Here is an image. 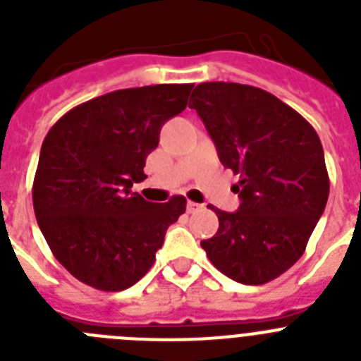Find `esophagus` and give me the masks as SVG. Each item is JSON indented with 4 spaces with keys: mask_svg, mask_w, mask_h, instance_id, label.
Wrapping results in <instances>:
<instances>
[{
    "mask_svg": "<svg viewBox=\"0 0 361 361\" xmlns=\"http://www.w3.org/2000/svg\"><path fill=\"white\" fill-rule=\"evenodd\" d=\"M186 209H188V213H195V212H199V209H202V204H197V202H188V206H186Z\"/></svg>",
    "mask_w": 361,
    "mask_h": 361,
    "instance_id": "1",
    "label": "esophagus"
}]
</instances>
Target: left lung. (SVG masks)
<instances>
[{"label": "left lung", "instance_id": "left-lung-1", "mask_svg": "<svg viewBox=\"0 0 361 361\" xmlns=\"http://www.w3.org/2000/svg\"><path fill=\"white\" fill-rule=\"evenodd\" d=\"M191 99L220 162L240 175L235 186L240 206L235 213L212 206L219 231L200 245L235 282H269L304 255L327 204L320 137L298 111L262 88L200 82Z\"/></svg>", "mask_w": 361, "mask_h": 361}]
</instances>
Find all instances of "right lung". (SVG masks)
Listing matches in <instances>:
<instances>
[{
    "mask_svg": "<svg viewBox=\"0 0 361 361\" xmlns=\"http://www.w3.org/2000/svg\"><path fill=\"white\" fill-rule=\"evenodd\" d=\"M193 85L124 88L66 111L44 137L32 200L54 257L101 291L132 288L149 271L183 195L155 204L133 193L162 124L186 108Z\"/></svg>",
    "mask_w": 361,
    "mask_h": 361,
    "instance_id": "1",
    "label": "right lung"
}]
</instances>
